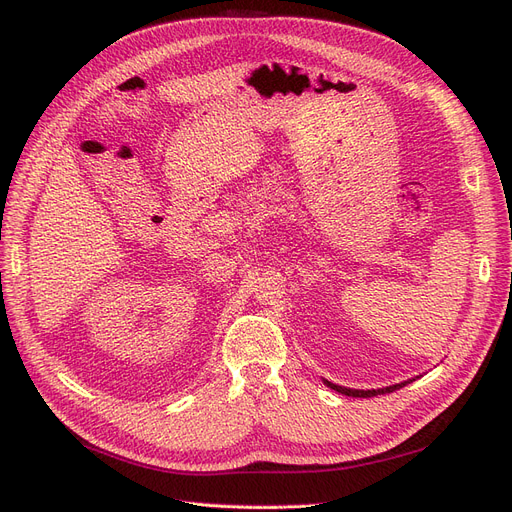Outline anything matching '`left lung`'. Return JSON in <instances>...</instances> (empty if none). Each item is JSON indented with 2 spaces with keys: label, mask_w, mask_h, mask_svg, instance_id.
<instances>
[{
  "label": "left lung",
  "mask_w": 512,
  "mask_h": 512,
  "mask_svg": "<svg viewBox=\"0 0 512 512\" xmlns=\"http://www.w3.org/2000/svg\"><path fill=\"white\" fill-rule=\"evenodd\" d=\"M413 382V380H409ZM409 382H402V384H394V386H388V388H378V390H351V388H344V386H336L332 382H326L332 390L344 394V396H355V398H371V396H378V394H390L394 390H400L402 386H407Z\"/></svg>",
  "instance_id": "1"
}]
</instances>
